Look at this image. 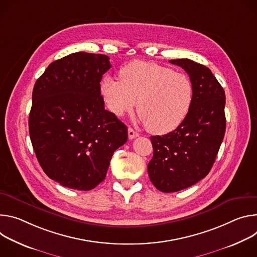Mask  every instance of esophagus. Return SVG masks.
<instances>
[{"label":"esophagus","instance_id":"34e87169","mask_svg":"<svg viewBox=\"0 0 257 257\" xmlns=\"http://www.w3.org/2000/svg\"><path fill=\"white\" fill-rule=\"evenodd\" d=\"M127 132H128V139H130V140H133V139L139 137V134H138L136 131H134L132 127H130Z\"/></svg>","mask_w":257,"mask_h":257}]
</instances>
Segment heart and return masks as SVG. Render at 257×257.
<instances>
[{
	"label": "heart",
	"mask_w": 257,
	"mask_h": 257,
	"mask_svg": "<svg viewBox=\"0 0 257 257\" xmlns=\"http://www.w3.org/2000/svg\"><path fill=\"white\" fill-rule=\"evenodd\" d=\"M120 80L105 75L101 95L107 108L118 117L132 113L138 102L141 123L154 135L179 127L191 110L194 85L182 72L154 62L135 61L119 71Z\"/></svg>",
	"instance_id": "1"
}]
</instances>
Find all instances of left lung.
<instances>
[{"instance_id":"left-lung-1","label":"left lung","mask_w":257,"mask_h":257,"mask_svg":"<svg viewBox=\"0 0 257 257\" xmlns=\"http://www.w3.org/2000/svg\"><path fill=\"white\" fill-rule=\"evenodd\" d=\"M181 66L194 85V101L184 122L164 136H152L148 163L152 184L161 192L189 188L205 178L215 161L225 132V95L206 66L190 59L169 61Z\"/></svg>"}]
</instances>
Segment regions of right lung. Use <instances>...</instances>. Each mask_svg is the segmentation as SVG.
<instances>
[{
  "label": "right lung",
  "mask_w": 257,
  "mask_h": 257,
  "mask_svg": "<svg viewBox=\"0 0 257 257\" xmlns=\"http://www.w3.org/2000/svg\"><path fill=\"white\" fill-rule=\"evenodd\" d=\"M109 57L77 52L52 62L38 78L30 113L32 144L45 174L89 191L104 181L127 127L104 108L100 81Z\"/></svg>",
  "instance_id": "obj_1"
}]
</instances>
